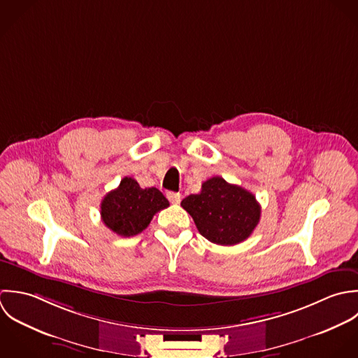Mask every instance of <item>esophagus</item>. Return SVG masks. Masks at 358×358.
Returning <instances> with one entry per match:
<instances>
[{
    "label": "esophagus",
    "instance_id": "obj_1",
    "mask_svg": "<svg viewBox=\"0 0 358 358\" xmlns=\"http://www.w3.org/2000/svg\"><path fill=\"white\" fill-rule=\"evenodd\" d=\"M166 196H167V199H169L171 203H174V205H178V203L181 202V195L177 194V192H167Z\"/></svg>",
    "mask_w": 358,
    "mask_h": 358
}]
</instances>
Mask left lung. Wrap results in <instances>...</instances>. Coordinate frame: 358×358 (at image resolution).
Masks as SVG:
<instances>
[{
  "instance_id": "left-lung-1",
  "label": "left lung",
  "mask_w": 358,
  "mask_h": 358,
  "mask_svg": "<svg viewBox=\"0 0 358 358\" xmlns=\"http://www.w3.org/2000/svg\"><path fill=\"white\" fill-rule=\"evenodd\" d=\"M181 206L194 218L202 236L222 246L248 239L262 215L252 192L221 177L205 181L201 192L182 199Z\"/></svg>"
}]
</instances>
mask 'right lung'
Returning <instances> with one entry per match:
<instances>
[{
  "mask_svg": "<svg viewBox=\"0 0 358 358\" xmlns=\"http://www.w3.org/2000/svg\"><path fill=\"white\" fill-rule=\"evenodd\" d=\"M169 201L157 188H145L124 177L120 185L105 195L101 203L103 224L120 236L141 234L157 212L169 208Z\"/></svg>",
  "mask_w": 358,
  "mask_h": 358,
  "instance_id": "right-lung-1",
  "label": "right lung"
}]
</instances>
